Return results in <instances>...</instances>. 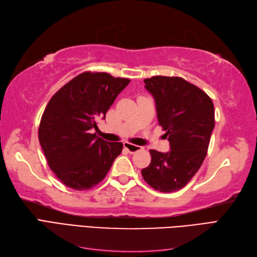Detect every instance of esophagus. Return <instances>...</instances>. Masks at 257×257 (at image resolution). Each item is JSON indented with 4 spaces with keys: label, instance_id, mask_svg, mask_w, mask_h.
<instances>
[{
    "label": "esophagus",
    "instance_id": "obj_1",
    "mask_svg": "<svg viewBox=\"0 0 257 257\" xmlns=\"http://www.w3.org/2000/svg\"><path fill=\"white\" fill-rule=\"evenodd\" d=\"M124 148L130 152V153H135V152H138L143 150V147L141 146H136V145H133V144H130V143H124L123 144Z\"/></svg>",
    "mask_w": 257,
    "mask_h": 257
}]
</instances>
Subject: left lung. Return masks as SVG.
I'll list each match as a JSON object with an SVG mask.
<instances>
[{
	"label": "left lung",
	"instance_id": "left-lung-1",
	"mask_svg": "<svg viewBox=\"0 0 257 257\" xmlns=\"http://www.w3.org/2000/svg\"><path fill=\"white\" fill-rule=\"evenodd\" d=\"M144 82L154 98L170 150H150L151 163L142 175L154 190L175 192L188 184L203 164L214 128V106L203 90L181 77L154 76Z\"/></svg>",
	"mask_w": 257,
	"mask_h": 257
}]
</instances>
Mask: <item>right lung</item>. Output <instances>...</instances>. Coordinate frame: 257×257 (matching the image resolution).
I'll use <instances>...</instances> for the list:
<instances>
[{
	"mask_svg": "<svg viewBox=\"0 0 257 257\" xmlns=\"http://www.w3.org/2000/svg\"><path fill=\"white\" fill-rule=\"evenodd\" d=\"M130 81L107 73L85 72L49 100L38 139L49 167L68 188L82 191L95 186L122 152V143L106 142L92 133Z\"/></svg>",
	"mask_w": 257,
	"mask_h": 257,
	"instance_id": "1",
	"label": "right lung"
}]
</instances>
